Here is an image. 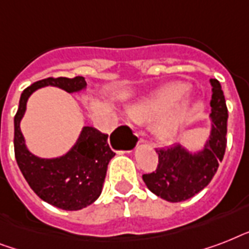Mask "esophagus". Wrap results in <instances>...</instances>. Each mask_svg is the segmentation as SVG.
I'll use <instances>...</instances> for the list:
<instances>
[{
    "instance_id": "34e87169",
    "label": "esophagus",
    "mask_w": 249,
    "mask_h": 249,
    "mask_svg": "<svg viewBox=\"0 0 249 249\" xmlns=\"http://www.w3.org/2000/svg\"><path fill=\"white\" fill-rule=\"evenodd\" d=\"M144 142H146L144 140H140V143H144Z\"/></svg>"
}]
</instances>
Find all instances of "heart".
<instances>
[{
    "instance_id": "b5f03b06",
    "label": "heart",
    "mask_w": 249,
    "mask_h": 249,
    "mask_svg": "<svg viewBox=\"0 0 249 249\" xmlns=\"http://www.w3.org/2000/svg\"><path fill=\"white\" fill-rule=\"evenodd\" d=\"M187 85L168 84L140 98L126 108V116L138 125L151 123V133L161 143L173 142L185 126L191 112V102L182 98L187 93Z\"/></svg>"
}]
</instances>
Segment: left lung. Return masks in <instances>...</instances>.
Instances as JSON below:
<instances>
[{"mask_svg":"<svg viewBox=\"0 0 249 249\" xmlns=\"http://www.w3.org/2000/svg\"><path fill=\"white\" fill-rule=\"evenodd\" d=\"M211 129L203 148L191 151L176 143L156 150L159 164L155 172L143 174V182L156 196L170 203L185 201L208 186L222 161L228 134V107L221 84L211 79Z\"/></svg>","mask_w":249,"mask_h":249,"instance_id":"obj_1","label":"left lung"}]
</instances>
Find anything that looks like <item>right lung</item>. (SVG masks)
I'll return each instance as SVG.
<instances>
[{"instance_id": "1", "label": "right lung", "mask_w": 249, "mask_h": 249, "mask_svg": "<svg viewBox=\"0 0 249 249\" xmlns=\"http://www.w3.org/2000/svg\"><path fill=\"white\" fill-rule=\"evenodd\" d=\"M45 86H55L73 94L86 90V81L83 76L75 79L49 77L32 84L21 93L19 108L14 117L15 159L37 196L59 209L80 211L99 197L107 166L115 152L108 146V134H103L93 126H84L75 144L62 156L48 159L29 151L20 130V121L29 97Z\"/></svg>"}]
</instances>
